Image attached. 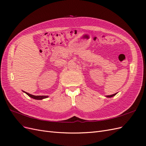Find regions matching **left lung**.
<instances>
[{"mask_svg":"<svg viewBox=\"0 0 146 146\" xmlns=\"http://www.w3.org/2000/svg\"><path fill=\"white\" fill-rule=\"evenodd\" d=\"M116 94H116H113V95H110V96H107V98H111V97H113V96H115Z\"/></svg>","mask_w":146,"mask_h":146,"instance_id":"8db88e82","label":"left lung"}]
</instances>
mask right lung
<instances>
[{"label": "right lung", "instance_id": "1", "mask_svg": "<svg viewBox=\"0 0 146 146\" xmlns=\"http://www.w3.org/2000/svg\"><path fill=\"white\" fill-rule=\"evenodd\" d=\"M24 92H25V91H24ZM25 92L29 97H30V98H33L34 99L41 100V99H45V98H48V96H34V95H32V94L28 93V92Z\"/></svg>", "mask_w": 146, "mask_h": 146}]
</instances>
